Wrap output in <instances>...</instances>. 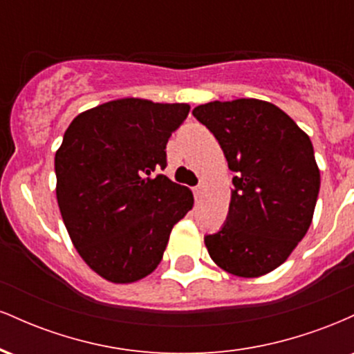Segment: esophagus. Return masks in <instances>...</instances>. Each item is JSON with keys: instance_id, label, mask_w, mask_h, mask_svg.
Here are the masks:
<instances>
[{"instance_id": "34e87169", "label": "esophagus", "mask_w": 354, "mask_h": 354, "mask_svg": "<svg viewBox=\"0 0 354 354\" xmlns=\"http://www.w3.org/2000/svg\"><path fill=\"white\" fill-rule=\"evenodd\" d=\"M201 191H203V185H198V186H194L193 188V193H194V198H200V194H201Z\"/></svg>"}]
</instances>
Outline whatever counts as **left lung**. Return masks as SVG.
Here are the masks:
<instances>
[{"mask_svg":"<svg viewBox=\"0 0 354 354\" xmlns=\"http://www.w3.org/2000/svg\"><path fill=\"white\" fill-rule=\"evenodd\" d=\"M234 173L225 225L206 234L214 263L256 278L283 265L311 225L319 169L306 133L261 100L213 101L193 109Z\"/></svg>","mask_w":354,"mask_h":354,"instance_id":"1","label":"left lung"}]
</instances>
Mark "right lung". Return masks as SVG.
I'll return each mask as SVG.
<instances>
[{
	"label": "right lung",
	"instance_id": "add662e5",
	"mask_svg": "<svg viewBox=\"0 0 354 354\" xmlns=\"http://www.w3.org/2000/svg\"><path fill=\"white\" fill-rule=\"evenodd\" d=\"M189 104L109 101L71 121L55 156L56 198L81 258L111 283H133L160 265L193 193L158 173Z\"/></svg>",
	"mask_w": 354,
	"mask_h": 354
}]
</instances>
